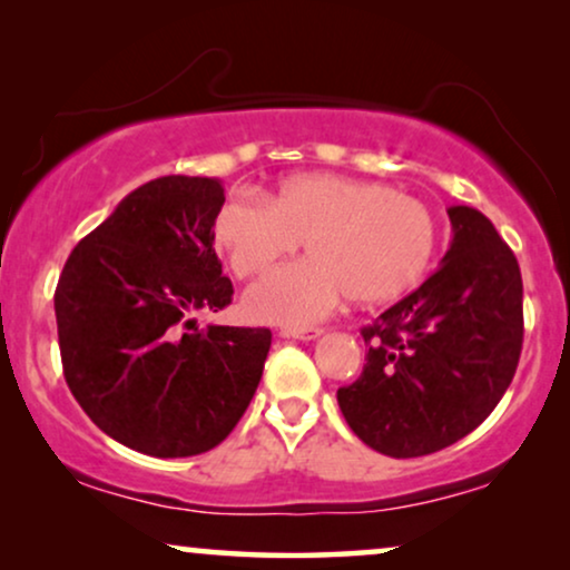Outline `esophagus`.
<instances>
[{
	"instance_id": "esophagus-1",
	"label": "esophagus",
	"mask_w": 570,
	"mask_h": 570,
	"mask_svg": "<svg viewBox=\"0 0 570 570\" xmlns=\"http://www.w3.org/2000/svg\"><path fill=\"white\" fill-rule=\"evenodd\" d=\"M281 334L289 338H299V342H313V338H318L323 334V328H284Z\"/></svg>"
}]
</instances>
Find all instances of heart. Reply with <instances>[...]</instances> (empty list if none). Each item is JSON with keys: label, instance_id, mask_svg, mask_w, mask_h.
<instances>
[{"label": "heart", "instance_id": "b5f03b06", "mask_svg": "<svg viewBox=\"0 0 570 570\" xmlns=\"http://www.w3.org/2000/svg\"><path fill=\"white\" fill-rule=\"evenodd\" d=\"M305 239L309 257L284 265L247 294L252 318L309 326L350 294L379 305L423 278L439 226L421 199L365 178L302 173L268 197L236 189L213 218V242L239 278L271 271Z\"/></svg>", "mask_w": 570, "mask_h": 570}]
</instances>
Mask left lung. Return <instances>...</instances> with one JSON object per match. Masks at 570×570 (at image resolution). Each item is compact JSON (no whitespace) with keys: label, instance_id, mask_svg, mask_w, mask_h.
<instances>
[{"label":"left lung","instance_id":"left-lung-1","mask_svg":"<svg viewBox=\"0 0 570 570\" xmlns=\"http://www.w3.org/2000/svg\"><path fill=\"white\" fill-rule=\"evenodd\" d=\"M442 268L376 323L363 373L336 392L350 429L389 458H421L471 434L502 400L523 344L513 249L473 207L446 210Z\"/></svg>","mask_w":570,"mask_h":570}]
</instances>
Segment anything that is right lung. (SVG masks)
Listing matches in <instances>:
<instances>
[{
  "label": "right lung",
  "mask_w": 570,
  "mask_h": 570,
  "mask_svg": "<svg viewBox=\"0 0 570 570\" xmlns=\"http://www.w3.org/2000/svg\"><path fill=\"white\" fill-rule=\"evenodd\" d=\"M223 199L218 178H155L76 244L57 281L65 381L107 436L144 455L213 450L261 384L268 328L191 318L232 305L213 247Z\"/></svg>",
  "instance_id": "add662e5"
}]
</instances>
